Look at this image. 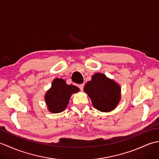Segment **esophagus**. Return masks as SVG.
<instances>
[{
  "label": "esophagus",
  "instance_id": "34e87169",
  "mask_svg": "<svg viewBox=\"0 0 159 159\" xmlns=\"http://www.w3.org/2000/svg\"><path fill=\"white\" fill-rule=\"evenodd\" d=\"M84 84L83 83V84H80V85H79V89H80V90H83V88H84Z\"/></svg>",
  "mask_w": 159,
  "mask_h": 159
}]
</instances>
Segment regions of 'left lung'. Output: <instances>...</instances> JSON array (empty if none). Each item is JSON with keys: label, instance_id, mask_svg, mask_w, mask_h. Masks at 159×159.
Returning a JSON list of instances; mask_svg holds the SVG:
<instances>
[{"label": "left lung", "instance_id": "8db88e82", "mask_svg": "<svg viewBox=\"0 0 159 159\" xmlns=\"http://www.w3.org/2000/svg\"><path fill=\"white\" fill-rule=\"evenodd\" d=\"M84 91L89 96L93 106L102 112L115 109L121 98V87L105 74H93L90 81L84 87Z\"/></svg>", "mask_w": 159, "mask_h": 159}]
</instances>
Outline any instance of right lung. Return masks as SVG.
Returning a JSON list of instances; mask_svg holds the SVG:
<instances>
[{
    "mask_svg": "<svg viewBox=\"0 0 159 159\" xmlns=\"http://www.w3.org/2000/svg\"><path fill=\"white\" fill-rule=\"evenodd\" d=\"M79 92V88L73 85H67L61 79H55L50 89L45 95V102L50 112H62L67 107L72 94Z\"/></svg>",
    "mask_w": 159,
    "mask_h": 159,
    "instance_id": "right-lung-1",
    "label": "right lung"
}]
</instances>
